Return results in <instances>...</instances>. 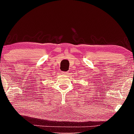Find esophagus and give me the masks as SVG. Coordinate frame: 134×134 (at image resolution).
Instances as JSON below:
<instances>
[{
	"instance_id": "esophagus-1",
	"label": "esophagus",
	"mask_w": 134,
	"mask_h": 134,
	"mask_svg": "<svg viewBox=\"0 0 134 134\" xmlns=\"http://www.w3.org/2000/svg\"><path fill=\"white\" fill-rule=\"evenodd\" d=\"M62 74H64V75H67V74H68V72H66V71H63V72H62Z\"/></svg>"
}]
</instances>
